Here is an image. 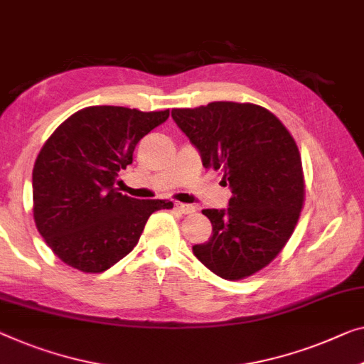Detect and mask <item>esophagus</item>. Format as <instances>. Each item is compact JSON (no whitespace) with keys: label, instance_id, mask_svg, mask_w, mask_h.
Wrapping results in <instances>:
<instances>
[{"label":"esophagus","instance_id":"obj_1","mask_svg":"<svg viewBox=\"0 0 364 364\" xmlns=\"http://www.w3.org/2000/svg\"><path fill=\"white\" fill-rule=\"evenodd\" d=\"M175 208L180 210L181 214H193L194 213V205L191 204H183V203H175Z\"/></svg>","mask_w":364,"mask_h":364}]
</instances>
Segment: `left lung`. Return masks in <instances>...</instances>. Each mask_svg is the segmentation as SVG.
Listing matches in <instances>:
<instances>
[{
    "label": "left lung",
    "mask_w": 364,
    "mask_h": 364,
    "mask_svg": "<svg viewBox=\"0 0 364 364\" xmlns=\"http://www.w3.org/2000/svg\"><path fill=\"white\" fill-rule=\"evenodd\" d=\"M203 165L222 171L227 209H204L213 235L193 247L205 268L229 281L248 278L278 257L299 220L304 173L299 149L273 112L252 102L215 101L173 109Z\"/></svg>",
    "instance_id": "obj_1"
}]
</instances>
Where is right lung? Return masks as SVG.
Wrapping results in <instances>:
<instances>
[{
	"label": "right lung",
	"instance_id": "add662e5",
	"mask_svg": "<svg viewBox=\"0 0 364 364\" xmlns=\"http://www.w3.org/2000/svg\"><path fill=\"white\" fill-rule=\"evenodd\" d=\"M168 116V109L90 106L43 144L32 170V210L39 234L68 267L102 273L134 250L155 210L173 208L170 200L134 199L114 188L139 140Z\"/></svg>",
	"mask_w": 364,
	"mask_h": 364
}]
</instances>
